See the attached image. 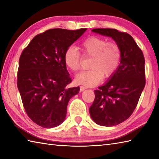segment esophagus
<instances>
[{"instance_id":"34e87169","label":"esophagus","mask_w":159,"mask_h":159,"mask_svg":"<svg viewBox=\"0 0 159 159\" xmlns=\"http://www.w3.org/2000/svg\"><path fill=\"white\" fill-rule=\"evenodd\" d=\"M86 87H84V86H80V91H83L84 90H85L86 89Z\"/></svg>"}]
</instances>
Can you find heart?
<instances>
[{
    "mask_svg": "<svg viewBox=\"0 0 159 159\" xmlns=\"http://www.w3.org/2000/svg\"><path fill=\"white\" fill-rule=\"evenodd\" d=\"M83 56L92 57L89 64L90 70L76 75L75 81L88 87L99 84L102 79H107L114 74L119 65L120 49L115 42H108L102 38L92 36L80 44ZM66 66L74 72L80 69L81 55L76 48L69 47L64 55Z\"/></svg>",
    "mask_w": 159,
    "mask_h": 159,
    "instance_id": "obj_1",
    "label": "heart"
}]
</instances>
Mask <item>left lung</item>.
Returning a JSON list of instances; mask_svg holds the SVG:
<instances>
[{"instance_id":"1","label":"left lung","mask_w":159,"mask_h":159,"mask_svg":"<svg viewBox=\"0 0 159 159\" xmlns=\"http://www.w3.org/2000/svg\"><path fill=\"white\" fill-rule=\"evenodd\" d=\"M93 32L111 37L120 49V65L109 81L95 90L89 111L92 119L102 126L125 121L138 105L145 80L144 57L133 38L114 29H94Z\"/></svg>"}]
</instances>
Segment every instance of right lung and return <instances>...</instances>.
Instances as JSON below:
<instances>
[{
	"label": "right lung",
	"instance_id": "obj_1",
	"mask_svg": "<svg viewBox=\"0 0 159 159\" xmlns=\"http://www.w3.org/2000/svg\"><path fill=\"white\" fill-rule=\"evenodd\" d=\"M87 29H48L36 35L19 60L17 88L26 114L41 127H57L65 119L69 99L80 88L71 82L64 63L66 50Z\"/></svg>",
	"mask_w": 159,
	"mask_h": 159
}]
</instances>
